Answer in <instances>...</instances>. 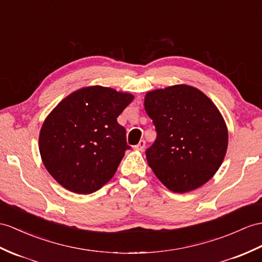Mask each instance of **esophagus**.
<instances>
[{
	"instance_id": "obj_1",
	"label": "esophagus",
	"mask_w": 262,
	"mask_h": 262,
	"mask_svg": "<svg viewBox=\"0 0 262 262\" xmlns=\"http://www.w3.org/2000/svg\"><path fill=\"white\" fill-rule=\"evenodd\" d=\"M144 148H145V141H144V140H141V141H140V142L135 146V149H136L137 151H143Z\"/></svg>"
}]
</instances>
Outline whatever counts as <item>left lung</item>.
Segmentation results:
<instances>
[{
    "mask_svg": "<svg viewBox=\"0 0 262 262\" xmlns=\"http://www.w3.org/2000/svg\"><path fill=\"white\" fill-rule=\"evenodd\" d=\"M144 109L157 130L146 161L172 192L208 182L228 148V129L218 107L196 88L177 84L145 94Z\"/></svg>",
    "mask_w": 262,
    "mask_h": 262,
    "instance_id": "obj_1",
    "label": "left lung"
}]
</instances>
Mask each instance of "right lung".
<instances>
[{"label": "right lung", "mask_w": 262, "mask_h": 262, "mask_svg": "<svg viewBox=\"0 0 262 262\" xmlns=\"http://www.w3.org/2000/svg\"><path fill=\"white\" fill-rule=\"evenodd\" d=\"M135 99L111 88H82L44 120L39 149L44 167L63 188L79 194L101 189L124 157L125 129L117 118Z\"/></svg>", "instance_id": "right-lung-1"}]
</instances>
